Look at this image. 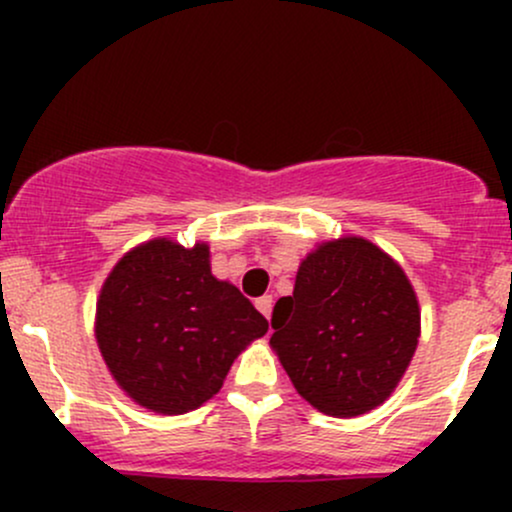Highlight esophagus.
Returning <instances> with one entry per match:
<instances>
[{
    "label": "esophagus",
    "instance_id": "obj_1",
    "mask_svg": "<svg viewBox=\"0 0 512 512\" xmlns=\"http://www.w3.org/2000/svg\"><path fill=\"white\" fill-rule=\"evenodd\" d=\"M255 305H257V310H260V313L267 317H272V305H274V301H272V296H262V298H257L255 301Z\"/></svg>",
    "mask_w": 512,
    "mask_h": 512
}]
</instances>
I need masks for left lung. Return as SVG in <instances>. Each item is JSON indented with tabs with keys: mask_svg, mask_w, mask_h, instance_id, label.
<instances>
[{
	"mask_svg": "<svg viewBox=\"0 0 512 512\" xmlns=\"http://www.w3.org/2000/svg\"><path fill=\"white\" fill-rule=\"evenodd\" d=\"M272 327L269 344L298 395L322 414L351 419L395 392L419 346L421 310L385 250L344 236L305 255Z\"/></svg>",
	"mask_w": 512,
	"mask_h": 512,
	"instance_id": "left-lung-1",
	"label": "left lung"
}]
</instances>
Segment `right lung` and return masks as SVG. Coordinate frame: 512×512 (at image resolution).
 Instances as JSON below:
<instances>
[{
    "mask_svg": "<svg viewBox=\"0 0 512 512\" xmlns=\"http://www.w3.org/2000/svg\"><path fill=\"white\" fill-rule=\"evenodd\" d=\"M209 245L170 238L115 264L96 303V342L110 375L139 407L187 414L221 390L269 322L231 281L211 274Z\"/></svg>",
    "mask_w": 512,
    "mask_h": 512,
    "instance_id": "add662e5",
    "label": "right lung"
}]
</instances>
